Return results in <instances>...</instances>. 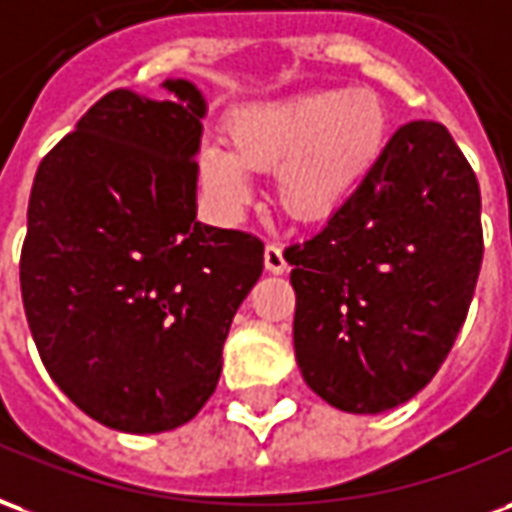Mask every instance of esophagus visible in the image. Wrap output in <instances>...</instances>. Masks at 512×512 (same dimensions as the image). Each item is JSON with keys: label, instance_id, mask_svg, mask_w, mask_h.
I'll list each match as a JSON object with an SVG mask.
<instances>
[{"label": "esophagus", "instance_id": "1", "mask_svg": "<svg viewBox=\"0 0 512 512\" xmlns=\"http://www.w3.org/2000/svg\"><path fill=\"white\" fill-rule=\"evenodd\" d=\"M264 267H267V272H272V275H281V272L289 270V264H286V259H283V251L281 245H267L264 248Z\"/></svg>", "mask_w": 512, "mask_h": 512}]
</instances>
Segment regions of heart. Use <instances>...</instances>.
<instances>
[{
  "label": "heart",
  "mask_w": 512,
  "mask_h": 512,
  "mask_svg": "<svg viewBox=\"0 0 512 512\" xmlns=\"http://www.w3.org/2000/svg\"><path fill=\"white\" fill-rule=\"evenodd\" d=\"M387 108L374 89H316L242 108L226 125V144L207 141L199 179L223 215L253 199L251 171L275 169V196L300 223L333 218L387 147Z\"/></svg>",
  "instance_id": "b5f03b06"
}]
</instances>
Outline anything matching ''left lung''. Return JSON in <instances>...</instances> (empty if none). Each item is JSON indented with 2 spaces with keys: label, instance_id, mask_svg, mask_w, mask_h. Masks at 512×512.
I'll return each instance as SVG.
<instances>
[{
  "label": "left lung",
  "instance_id": "obj_1",
  "mask_svg": "<svg viewBox=\"0 0 512 512\" xmlns=\"http://www.w3.org/2000/svg\"><path fill=\"white\" fill-rule=\"evenodd\" d=\"M292 264L294 357L327 404H406L453 349L483 261L480 185L439 122H409Z\"/></svg>",
  "mask_w": 512,
  "mask_h": 512
}]
</instances>
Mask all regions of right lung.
Wrapping results in <instances>:
<instances>
[{
  "instance_id": "add662e5",
  "label": "right lung",
  "mask_w": 512,
  "mask_h": 512,
  "mask_svg": "<svg viewBox=\"0 0 512 512\" xmlns=\"http://www.w3.org/2000/svg\"><path fill=\"white\" fill-rule=\"evenodd\" d=\"M163 100L114 89L35 174L21 297L40 360L92 420L160 434L220 379L231 319L264 270L253 234L196 220L201 119L193 81Z\"/></svg>"
}]
</instances>
